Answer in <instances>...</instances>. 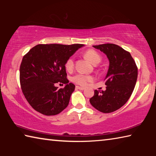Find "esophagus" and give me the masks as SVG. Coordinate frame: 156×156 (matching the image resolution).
<instances>
[{
    "mask_svg": "<svg viewBox=\"0 0 156 156\" xmlns=\"http://www.w3.org/2000/svg\"><path fill=\"white\" fill-rule=\"evenodd\" d=\"M76 88L78 89H80V90H84V87H79V86H76Z\"/></svg>",
    "mask_w": 156,
    "mask_h": 156,
    "instance_id": "34e87169",
    "label": "esophagus"
}]
</instances>
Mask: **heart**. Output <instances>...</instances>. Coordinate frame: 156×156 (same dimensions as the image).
Returning a JSON list of instances; mask_svg holds the SVG:
<instances>
[{
	"label": "heart",
	"instance_id": "1",
	"mask_svg": "<svg viewBox=\"0 0 156 156\" xmlns=\"http://www.w3.org/2000/svg\"><path fill=\"white\" fill-rule=\"evenodd\" d=\"M84 56L90 61L92 64L97 65L101 60V57L96 51L94 49H88L84 53ZM65 68L68 71H72L74 67V58L69 57L65 62ZM94 80V77L91 75L76 73L72 78L73 83L81 86H85L88 83Z\"/></svg>",
	"mask_w": 156,
	"mask_h": 156
}]
</instances>
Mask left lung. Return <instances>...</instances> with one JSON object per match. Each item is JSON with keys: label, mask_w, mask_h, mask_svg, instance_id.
<instances>
[{"label": "left lung", "mask_w": 156, "mask_h": 156, "mask_svg": "<svg viewBox=\"0 0 156 156\" xmlns=\"http://www.w3.org/2000/svg\"><path fill=\"white\" fill-rule=\"evenodd\" d=\"M94 47L107 55L109 67L105 79L106 90H95L89 102L100 112L112 113L122 107L130 98L138 78V67L130 53L117 44L107 43Z\"/></svg>", "instance_id": "1"}]
</instances>
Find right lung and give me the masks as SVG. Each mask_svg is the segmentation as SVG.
Returning a JSON list of instances; mask_svg holds the SVG:
<instances>
[{
  "instance_id": "obj_1",
  "label": "right lung",
  "mask_w": 156,
  "mask_h": 156,
  "mask_svg": "<svg viewBox=\"0 0 156 156\" xmlns=\"http://www.w3.org/2000/svg\"><path fill=\"white\" fill-rule=\"evenodd\" d=\"M82 44H39L23 58L20 83L26 100L34 109L45 115H57L68 106L75 85L69 83L65 62ZM56 83L66 84L58 89Z\"/></svg>"
}]
</instances>
